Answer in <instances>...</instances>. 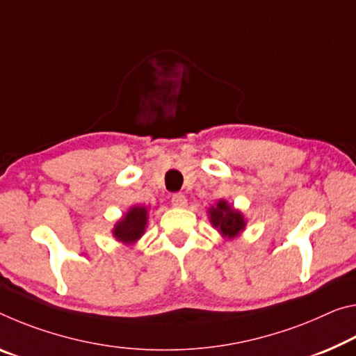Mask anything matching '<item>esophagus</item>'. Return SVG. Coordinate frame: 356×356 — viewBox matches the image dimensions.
Here are the masks:
<instances>
[{"mask_svg":"<svg viewBox=\"0 0 356 356\" xmlns=\"http://www.w3.org/2000/svg\"><path fill=\"white\" fill-rule=\"evenodd\" d=\"M171 201H172V204L176 206V207H185V206H187V198H185L184 193H174L171 196Z\"/></svg>","mask_w":356,"mask_h":356,"instance_id":"esophagus-1","label":"esophagus"}]
</instances>
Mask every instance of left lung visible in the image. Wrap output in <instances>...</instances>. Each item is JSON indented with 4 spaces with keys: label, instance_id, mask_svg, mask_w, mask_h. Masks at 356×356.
Returning a JSON list of instances; mask_svg holds the SVG:
<instances>
[{
    "label": "left lung",
    "instance_id": "obj_1",
    "mask_svg": "<svg viewBox=\"0 0 356 356\" xmlns=\"http://www.w3.org/2000/svg\"><path fill=\"white\" fill-rule=\"evenodd\" d=\"M209 213H211V222L213 227H217L220 233L228 236V238H234L245 225L241 212L228 206L227 201H220L217 207L209 209Z\"/></svg>",
    "mask_w": 356,
    "mask_h": 356
}]
</instances>
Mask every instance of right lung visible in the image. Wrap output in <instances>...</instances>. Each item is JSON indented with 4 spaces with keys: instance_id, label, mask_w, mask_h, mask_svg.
I'll list each match as a JSON object with an SVG mask.
<instances>
[{
    "instance_id": "right-lung-1",
    "label": "right lung",
    "mask_w": 356,
    "mask_h": 356,
    "mask_svg": "<svg viewBox=\"0 0 356 356\" xmlns=\"http://www.w3.org/2000/svg\"><path fill=\"white\" fill-rule=\"evenodd\" d=\"M147 223V211L145 207H133L122 218V222L117 223L114 229V236L123 242H134L143 236Z\"/></svg>"
}]
</instances>
